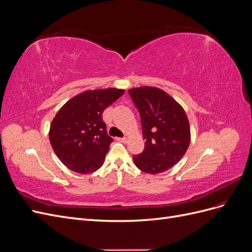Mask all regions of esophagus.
<instances>
[{"label":"esophagus","instance_id":"esophagus-1","mask_svg":"<svg viewBox=\"0 0 252 252\" xmlns=\"http://www.w3.org/2000/svg\"><path fill=\"white\" fill-rule=\"evenodd\" d=\"M118 141H120V142H122V143H127L128 139L126 138V136H124V138H119Z\"/></svg>","mask_w":252,"mask_h":252}]
</instances>
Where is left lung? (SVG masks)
<instances>
[{
	"label": "left lung",
	"mask_w": 252,
	"mask_h": 252,
	"mask_svg": "<svg viewBox=\"0 0 252 252\" xmlns=\"http://www.w3.org/2000/svg\"><path fill=\"white\" fill-rule=\"evenodd\" d=\"M141 116L145 148L133 156L138 168L158 174L170 169L185 155L190 127L185 110L164 90L144 86L128 90Z\"/></svg>",
	"instance_id": "left-lung-1"
}]
</instances>
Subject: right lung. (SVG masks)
Wrapping results in <instances>:
<instances>
[{
	"label": "right lung",
	"instance_id": "1",
	"mask_svg": "<svg viewBox=\"0 0 252 252\" xmlns=\"http://www.w3.org/2000/svg\"><path fill=\"white\" fill-rule=\"evenodd\" d=\"M124 93L118 88L86 90L58 111L50 124L49 141L67 168L81 174L101 168L113 141L106 132L102 113Z\"/></svg>",
	"mask_w": 252,
	"mask_h": 252
}]
</instances>
